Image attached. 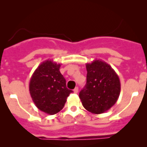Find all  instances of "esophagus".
Segmentation results:
<instances>
[{
    "label": "esophagus",
    "mask_w": 147,
    "mask_h": 147,
    "mask_svg": "<svg viewBox=\"0 0 147 147\" xmlns=\"http://www.w3.org/2000/svg\"><path fill=\"white\" fill-rule=\"evenodd\" d=\"M78 91H79L78 87H75V89H74V93H78Z\"/></svg>",
    "instance_id": "1"
}]
</instances>
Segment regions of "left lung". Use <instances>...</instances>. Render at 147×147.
Listing matches in <instances>:
<instances>
[{
    "instance_id": "1",
    "label": "left lung",
    "mask_w": 147,
    "mask_h": 147,
    "mask_svg": "<svg viewBox=\"0 0 147 147\" xmlns=\"http://www.w3.org/2000/svg\"><path fill=\"white\" fill-rule=\"evenodd\" d=\"M86 84L80 92L82 105L93 114H102L117 102L121 91L119 76L114 69L102 60L86 65Z\"/></svg>"
}]
</instances>
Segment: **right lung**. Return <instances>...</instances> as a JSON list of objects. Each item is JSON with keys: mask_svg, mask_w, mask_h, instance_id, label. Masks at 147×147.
Returning <instances> with one entry per match:
<instances>
[{"mask_svg": "<svg viewBox=\"0 0 147 147\" xmlns=\"http://www.w3.org/2000/svg\"><path fill=\"white\" fill-rule=\"evenodd\" d=\"M60 67L61 64L54 61H44L33 72L29 83V91L35 106L50 115L60 112L72 93L66 87Z\"/></svg>", "mask_w": 147, "mask_h": 147, "instance_id": "obj_1", "label": "right lung"}]
</instances>
